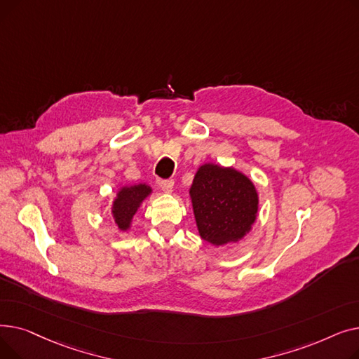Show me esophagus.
I'll list each match as a JSON object with an SVG mask.
<instances>
[{
	"label": "esophagus",
	"instance_id": "1",
	"mask_svg": "<svg viewBox=\"0 0 359 359\" xmlns=\"http://www.w3.org/2000/svg\"><path fill=\"white\" fill-rule=\"evenodd\" d=\"M157 184L160 186V189L165 194H170L173 191V186H175V182L173 180H157Z\"/></svg>",
	"mask_w": 359,
	"mask_h": 359
}]
</instances>
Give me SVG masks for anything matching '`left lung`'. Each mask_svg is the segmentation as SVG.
<instances>
[{
  "label": "left lung",
  "instance_id": "left-lung-1",
  "mask_svg": "<svg viewBox=\"0 0 359 359\" xmlns=\"http://www.w3.org/2000/svg\"><path fill=\"white\" fill-rule=\"evenodd\" d=\"M189 196L201 238L217 248L246 237L257 219L256 186L234 167L201 164Z\"/></svg>",
  "mask_w": 359,
  "mask_h": 359
}]
</instances>
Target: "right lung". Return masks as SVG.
<instances>
[{
	"instance_id": "add662e5",
	"label": "right lung",
	"mask_w": 359,
	"mask_h": 359,
	"mask_svg": "<svg viewBox=\"0 0 359 359\" xmlns=\"http://www.w3.org/2000/svg\"><path fill=\"white\" fill-rule=\"evenodd\" d=\"M151 194H153V187L147 183L123 184L119 187L110 206L113 221L119 231L125 233L130 230L135 214Z\"/></svg>"
}]
</instances>
